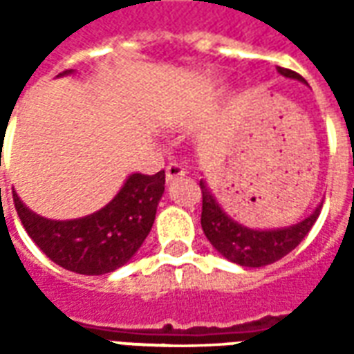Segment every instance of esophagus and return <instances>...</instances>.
<instances>
[{
	"label": "esophagus",
	"mask_w": 354,
	"mask_h": 354,
	"mask_svg": "<svg viewBox=\"0 0 354 354\" xmlns=\"http://www.w3.org/2000/svg\"><path fill=\"white\" fill-rule=\"evenodd\" d=\"M185 176V170L178 165V162H170L169 167H167V184L170 182H174L176 178Z\"/></svg>",
	"instance_id": "esophagus-1"
}]
</instances>
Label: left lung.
Masks as SVG:
<instances>
[{
  "instance_id": "obj_1",
  "label": "left lung",
  "mask_w": 354,
  "mask_h": 354,
  "mask_svg": "<svg viewBox=\"0 0 354 354\" xmlns=\"http://www.w3.org/2000/svg\"><path fill=\"white\" fill-rule=\"evenodd\" d=\"M279 73L286 80H296L305 83L301 75L292 70L279 68ZM203 193V212H201V225L205 235L214 246L218 254H222L225 260L233 261L243 267H263L274 263L286 254L296 248L305 235L311 231L320 214L322 203L315 207L311 214L284 227H271V230H258L245 223L233 220L222 205L218 203L212 189L208 187L207 180L199 182Z\"/></svg>"
}]
</instances>
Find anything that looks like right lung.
Segmentation results:
<instances>
[{
  "label": "right lung",
  "instance_id": "right-lung-1",
  "mask_svg": "<svg viewBox=\"0 0 354 354\" xmlns=\"http://www.w3.org/2000/svg\"><path fill=\"white\" fill-rule=\"evenodd\" d=\"M66 70L60 75H70ZM58 75V77H60ZM165 193V170L129 174L113 199L93 214L50 220L35 214L12 192L24 230L57 266L80 274H106L132 260L151 231Z\"/></svg>",
  "mask_w": 354,
  "mask_h": 354
}]
</instances>
